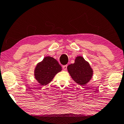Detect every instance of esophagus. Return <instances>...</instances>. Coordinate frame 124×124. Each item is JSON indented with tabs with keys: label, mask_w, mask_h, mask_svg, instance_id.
Returning a JSON list of instances; mask_svg holds the SVG:
<instances>
[{
	"label": "esophagus",
	"mask_w": 124,
	"mask_h": 124,
	"mask_svg": "<svg viewBox=\"0 0 124 124\" xmlns=\"http://www.w3.org/2000/svg\"><path fill=\"white\" fill-rule=\"evenodd\" d=\"M67 65H64L62 66V68H63V70H67Z\"/></svg>",
	"instance_id": "34e87169"
}]
</instances>
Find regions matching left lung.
Listing matches in <instances>:
<instances>
[{
	"label": "left lung",
	"instance_id": "1",
	"mask_svg": "<svg viewBox=\"0 0 124 124\" xmlns=\"http://www.w3.org/2000/svg\"><path fill=\"white\" fill-rule=\"evenodd\" d=\"M68 72L73 80L79 85L85 86L92 78L93 70L89 62L82 56H77L74 63L67 66Z\"/></svg>",
	"mask_w": 124,
	"mask_h": 124
}]
</instances>
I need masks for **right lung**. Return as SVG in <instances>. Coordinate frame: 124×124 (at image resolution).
<instances>
[{
    "mask_svg": "<svg viewBox=\"0 0 124 124\" xmlns=\"http://www.w3.org/2000/svg\"><path fill=\"white\" fill-rule=\"evenodd\" d=\"M62 70L57 61L50 56H46L39 62L34 70V76L40 85L50 83L54 77Z\"/></svg>",
    "mask_w": 124,
    "mask_h": 124,
    "instance_id": "add662e5",
    "label": "right lung"
}]
</instances>
